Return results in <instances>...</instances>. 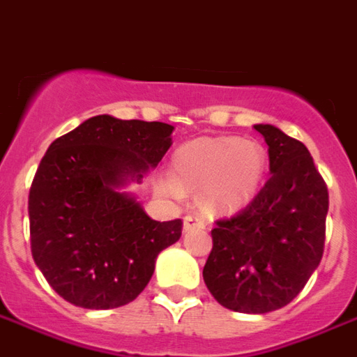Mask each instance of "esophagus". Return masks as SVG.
Here are the masks:
<instances>
[{"mask_svg": "<svg viewBox=\"0 0 357 357\" xmlns=\"http://www.w3.org/2000/svg\"><path fill=\"white\" fill-rule=\"evenodd\" d=\"M195 227H204V218L202 215H197V213H189L183 218V229L185 231H191Z\"/></svg>", "mask_w": 357, "mask_h": 357, "instance_id": "esophagus-1", "label": "esophagus"}]
</instances>
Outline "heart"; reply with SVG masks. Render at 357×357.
<instances>
[{
	"label": "heart",
	"instance_id": "heart-1",
	"mask_svg": "<svg viewBox=\"0 0 357 357\" xmlns=\"http://www.w3.org/2000/svg\"><path fill=\"white\" fill-rule=\"evenodd\" d=\"M266 170V151L259 142L240 138H197L174 155V178L162 189L179 195L183 189H204L213 210H236L259 191Z\"/></svg>",
	"mask_w": 357,
	"mask_h": 357
}]
</instances>
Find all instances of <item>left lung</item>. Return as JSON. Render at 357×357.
I'll return each mask as SVG.
<instances>
[{"mask_svg":"<svg viewBox=\"0 0 357 357\" xmlns=\"http://www.w3.org/2000/svg\"><path fill=\"white\" fill-rule=\"evenodd\" d=\"M253 128L268 145L271 178L244 210L215 221L202 276L221 306L265 314L291 303L318 268L329 192L303 142Z\"/></svg>","mask_w":357,"mask_h":357,"instance_id":"left-lung-1","label":"left lung"}]
</instances>
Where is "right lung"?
Returning <instances> with one entry per match:
<instances>
[{
    "mask_svg": "<svg viewBox=\"0 0 357 357\" xmlns=\"http://www.w3.org/2000/svg\"><path fill=\"white\" fill-rule=\"evenodd\" d=\"M172 130L158 121L96 115L41 158L28 197L31 255L71 305H128L149 284L158 253L181 236V219L155 221L121 191L160 162Z\"/></svg>",
    "mask_w": 357,
    "mask_h": 357,
    "instance_id": "add662e5",
    "label": "right lung"
}]
</instances>
